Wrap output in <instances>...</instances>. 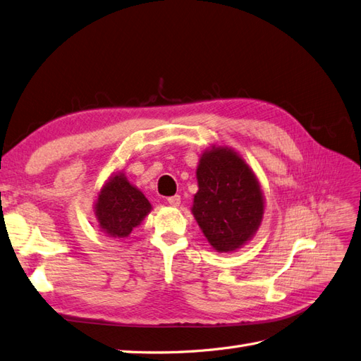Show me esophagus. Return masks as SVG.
Returning a JSON list of instances; mask_svg holds the SVG:
<instances>
[{"mask_svg":"<svg viewBox=\"0 0 361 361\" xmlns=\"http://www.w3.org/2000/svg\"><path fill=\"white\" fill-rule=\"evenodd\" d=\"M168 202L171 205H173V207H177V205H180V202H181V197H180V195H173V197L168 198Z\"/></svg>","mask_w":361,"mask_h":361,"instance_id":"esophagus-1","label":"esophagus"}]
</instances>
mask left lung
<instances>
[{
	"label": "left lung",
	"instance_id": "left-lung-1",
	"mask_svg": "<svg viewBox=\"0 0 361 361\" xmlns=\"http://www.w3.org/2000/svg\"><path fill=\"white\" fill-rule=\"evenodd\" d=\"M192 213L218 252L239 250L259 230L263 193L248 164L230 148L205 151L197 169Z\"/></svg>",
	"mask_w": 361,
	"mask_h": 361
}]
</instances>
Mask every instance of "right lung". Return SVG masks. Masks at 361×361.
I'll use <instances>...</instances> for the list:
<instances>
[{"mask_svg": "<svg viewBox=\"0 0 361 361\" xmlns=\"http://www.w3.org/2000/svg\"><path fill=\"white\" fill-rule=\"evenodd\" d=\"M151 212V204L122 172L113 175L98 193L95 214L101 231L110 238H127Z\"/></svg>", "mask_w": 361, "mask_h": 361, "instance_id": "right-lung-1", "label": "right lung"}]
</instances>
